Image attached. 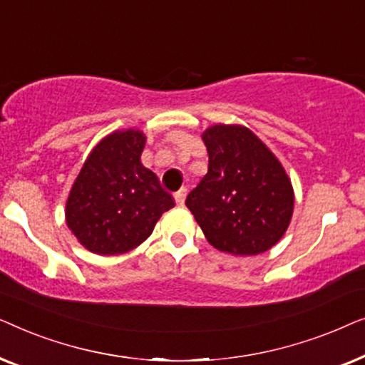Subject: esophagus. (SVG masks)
<instances>
[{"instance_id":"34e87169","label":"esophagus","mask_w":365,"mask_h":365,"mask_svg":"<svg viewBox=\"0 0 365 365\" xmlns=\"http://www.w3.org/2000/svg\"><path fill=\"white\" fill-rule=\"evenodd\" d=\"M186 196H187V189L182 187L181 191H178L174 194V201H176L178 206H184V201H186Z\"/></svg>"}]
</instances>
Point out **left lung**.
<instances>
[{
	"instance_id": "obj_1",
	"label": "left lung",
	"mask_w": 365,
	"mask_h": 365,
	"mask_svg": "<svg viewBox=\"0 0 365 365\" xmlns=\"http://www.w3.org/2000/svg\"><path fill=\"white\" fill-rule=\"evenodd\" d=\"M201 138L209 168L186 206L207 242L232 256L269 251L286 234L294 212L286 169L242 124H212Z\"/></svg>"
}]
</instances>
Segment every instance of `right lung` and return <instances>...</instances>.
<instances>
[{
    "label": "right lung",
    "mask_w": 365,
    "mask_h": 365,
    "mask_svg": "<svg viewBox=\"0 0 365 365\" xmlns=\"http://www.w3.org/2000/svg\"><path fill=\"white\" fill-rule=\"evenodd\" d=\"M146 134L121 129L91 149L66 199L68 229L98 256L133 251L153 234L159 217L174 207L171 194L141 163Z\"/></svg>",
    "instance_id": "right-lung-1"
}]
</instances>
